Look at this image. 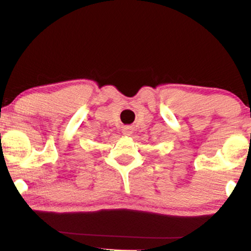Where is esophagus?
<instances>
[{"instance_id":"obj_1","label":"esophagus","mask_w":251,"mask_h":251,"mask_svg":"<svg viewBox=\"0 0 251 251\" xmlns=\"http://www.w3.org/2000/svg\"><path fill=\"white\" fill-rule=\"evenodd\" d=\"M133 133V130H132V127L130 126H124L123 127V134H124V135H130V134Z\"/></svg>"}]
</instances>
